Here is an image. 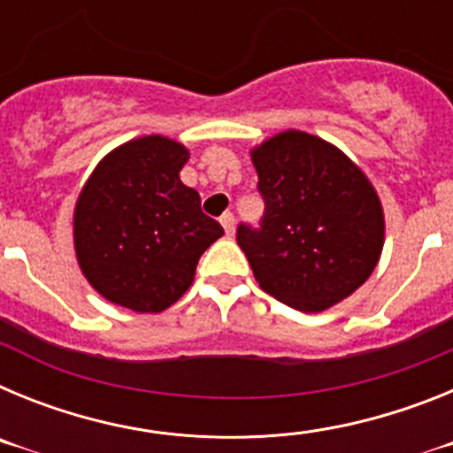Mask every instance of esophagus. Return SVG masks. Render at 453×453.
I'll use <instances>...</instances> for the list:
<instances>
[{"label": "esophagus", "mask_w": 453, "mask_h": 453, "mask_svg": "<svg viewBox=\"0 0 453 453\" xmlns=\"http://www.w3.org/2000/svg\"><path fill=\"white\" fill-rule=\"evenodd\" d=\"M219 222H222V226H224V234H226V235H234V231H235L234 213H224L222 218H219Z\"/></svg>", "instance_id": "34e87169"}]
</instances>
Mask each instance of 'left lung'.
<instances>
[{
	"instance_id": "left-lung-1",
	"label": "left lung",
	"mask_w": 453,
	"mask_h": 453,
	"mask_svg": "<svg viewBox=\"0 0 453 453\" xmlns=\"http://www.w3.org/2000/svg\"><path fill=\"white\" fill-rule=\"evenodd\" d=\"M265 202L258 226L235 240L267 295L303 313L349 297L379 263L383 208L374 188L334 145L283 131L251 151Z\"/></svg>"
}]
</instances>
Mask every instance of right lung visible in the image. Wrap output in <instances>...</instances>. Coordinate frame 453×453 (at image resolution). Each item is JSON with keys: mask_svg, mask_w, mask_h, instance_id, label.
Here are the masks:
<instances>
[{"mask_svg": "<svg viewBox=\"0 0 453 453\" xmlns=\"http://www.w3.org/2000/svg\"><path fill=\"white\" fill-rule=\"evenodd\" d=\"M188 150L163 135L118 147L74 211V250L90 286L135 313H161L190 288L199 256L224 234L179 172Z\"/></svg>", "mask_w": 453, "mask_h": 453, "instance_id": "1", "label": "right lung"}]
</instances>
